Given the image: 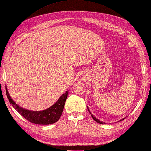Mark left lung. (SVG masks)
<instances>
[{"instance_id": "1", "label": "left lung", "mask_w": 151, "mask_h": 151, "mask_svg": "<svg viewBox=\"0 0 151 151\" xmlns=\"http://www.w3.org/2000/svg\"><path fill=\"white\" fill-rule=\"evenodd\" d=\"M87 108H88V111H89V112H90V110H89V109H88V106H87ZM90 114H91V116H92V118H93V120H94L95 121H96V122H98V123H100V124H104V122H102V121H100V120H99L98 119H97V118H96L95 116H93V115H92V113H91L90 112ZM124 118H123V119H122V120H121L120 121H122V120H124Z\"/></svg>"}]
</instances>
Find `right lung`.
<instances>
[{
  "label": "right lung",
  "mask_w": 151,
  "mask_h": 151,
  "mask_svg": "<svg viewBox=\"0 0 151 151\" xmlns=\"http://www.w3.org/2000/svg\"><path fill=\"white\" fill-rule=\"evenodd\" d=\"M6 93L7 98L9 99L10 104L22 116H23L31 123L36 124H51L56 122L60 118L62 114L64 105L68 98V91L63 93L58 100L51 107L41 111L29 110L21 107L12 100L10 96L8 90L6 87Z\"/></svg>",
  "instance_id": "1"
}]
</instances>
